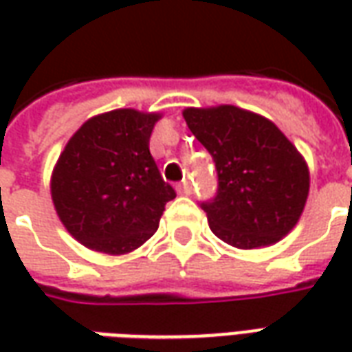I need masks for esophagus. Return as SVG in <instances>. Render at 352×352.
<instances>
[{
	"instance_id": "1",
	"label": "esophagus",
	"mask_w": 352,
	"mask_h": 352,
	"mask_svg": "<svg viewBox=\"0 0 352 352\" xmlns=\"http://www.w3.org/2000/svg\"><path fill=\"white\" fill-rule=\"evenodd\" d=\"M179 194H183V196H190L192 194V186L188 181H184L183 184H179Z\"/></svg>"
}]
</instances>
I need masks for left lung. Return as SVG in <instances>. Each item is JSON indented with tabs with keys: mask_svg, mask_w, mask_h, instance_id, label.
I'll use <instances>...</instances> for the list:
<instances>
[{
	"mask_svg": "<svg viewBox=\"0 0 352 352\" xmlns=\"http://www.w3.org/2000/svg\"><path fill=\"white\" fill-rule=\"evenodd\" d=\"M186 126L213 156L219 190L204 201L209 228L236 249L277 243L309 196V168L265 116L236 105L186 107Z\"/></svg>",
	"mask_w": 352,
	"mask_h": 352,
	"instance_id": "obj_1",
	"label": "left lung"
}]
</instances>
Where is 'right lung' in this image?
Segmentation results:
<instances>
[{
	"instance_id": "right-lung-1",
	"label": "right lung",
	"mask_w": 352,
	"mask_h": 352,
	"mask_svg": "<svg viewBox=\"0 0 352 352\" xmlns=\"http://www.w3.org/2000/svg\"><path fill=\"white\" fill-rule=\"evenodd\" d=\"M162 113L115 109L75 131L50 177L58 219L80 245L111 256L135 251L154 236L169 199L148 151Z\"/></svg>"
}]
</instances>
